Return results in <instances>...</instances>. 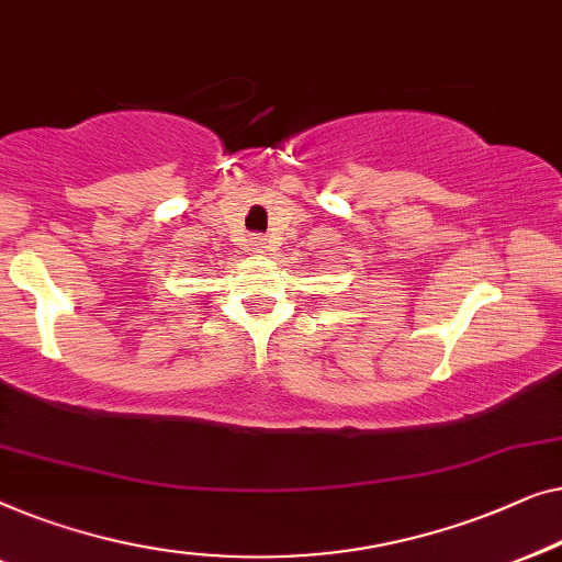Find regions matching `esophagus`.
I'll use <instances>...</instances> for the list:
<instances>
[{"label":"esophagus","mask_w":562,"mask_h":562,"mask_svg":"<svg viewBox=\"0 0 562 562\" xmlns=\"http://www.w3.org/2000/svg\"><path fill=\"white\" fill-rule=\"evenodd\" d=\"M249 247H251V251H265L267 249V239H265V236H251Z\"/></svg>","instance_id":"1"}]
</instances>
